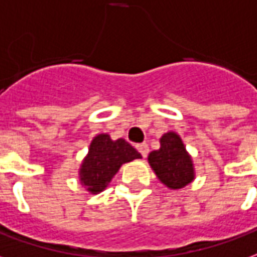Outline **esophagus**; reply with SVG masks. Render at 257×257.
I'll return each instance as SVG.
<instances>
[{"mask_svg": "<svg viewBox=\"0 0 257 257\" xmlns=\"http://www.w3.org/2000/svg\"><path fill=\"white\" fill-rule=\"evenodd\" d=\"M137 149H138V152L141 153L142 157H147L148 153H149V147H148L147 142H142V144H138V145H137Z\"/></svg>", "mask_w": 257, "mask_h": 257, "instance_id": "1", "label": "esophagus"}]
</instances>
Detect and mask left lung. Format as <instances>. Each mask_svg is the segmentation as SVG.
I'll return each mask as SVG.
<instances>
[{
  "label": "left lung",
  "mask_w": 257,
  "mask_h": 257,
  "mask_svg": "<svg viewBox=\"0 0 257 257\" xmlns=\"http://www.w3.org/2000/svg\"><path fill=\"white\" fill-rule=\"evenodd\" d=\"M149 164L157 178L170 189H181L194 179L192 159L175 133L160 138V149L149 153Z\"/></svg>",
  "instance_id": "1"
}]
</instances>
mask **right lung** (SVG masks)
Listing matches in <instances>:
<instances>
[{
	"mask_svg": "<svg viewBox=\"0 0 257 257\" xmlns=\"http://www.w3.org/2000/svg\"><path fill=\"white\" fill-rule=\"evenodd\" d=\"M134 159H141V153L123 138L112 141L108 134H100L91 141L89 153L82 163L80 181L90 193L102 192L121 164Z\"/></svg>",
	"mask_w": 257,
	"mask_h": 257,
	"instance_id": "add662e5",
	"label": "right lung"
}]
</instances>
